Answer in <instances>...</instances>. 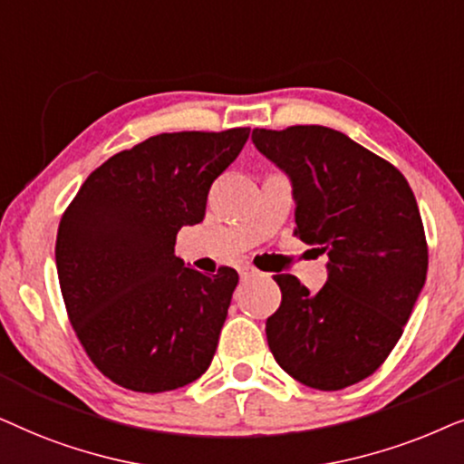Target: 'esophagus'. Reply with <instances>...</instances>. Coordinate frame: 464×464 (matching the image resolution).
I'll list each match as a JSON object with an SVG mask.
<instances>
[{
  "instance_id": "obj_1",
  "label": "esophagus",
  "mask_w": 464,
  "mask_h": 464,
  "mask_svg": "<svg viewBox=\"0 0 464 464\" xmlns=\"http://www.w3.org/2000/svg\"><path fill=\"white\" fill-rule=\"evenodd\" d=\"M256 274L258 271L255 267H250V265H242V267H239V277H242V280H250V277H255Z\"/></svg>"
}]
</instances>
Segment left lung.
<instances>
[{"label": "left lung", "mask_w": 464, "mask_h": 464, "mask_svg": "<svg viewBox=\"0 0 464 464\" xmlns=\"http://www.w3.org/2000/svg\"><path fill=\"white\" fill-rule=\"evenodd\" d=\"M252 141L293 182L295 236L329 256L316 295L274 276L282 304L265 324L269 350L301 384L342 391L386 361L424 286L416 197L394 165L335 129H255Z\"/></svg>", "instance_id": "8db88e82"}]
</instances>
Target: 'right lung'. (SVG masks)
Segmentation results:
<instances>
[{"mask_svg": "<svg viewBox=\"0 0 464 464\" xmlns=\"http://www.w3.org/2000/svg\"><path fill=\"white\" fill-rule=\"evenodd\" d=\"M248 135H154L99 165L65 209L54 258L67 316L114 384L176 391L212 362L239 276L184 267L174 246L182 227L203 220L209 187Z\"/></svg>", "mask_w": 464, "mask_h": 464, "instance_id": "add662e5", "label": "right lung"}]
</instances>
